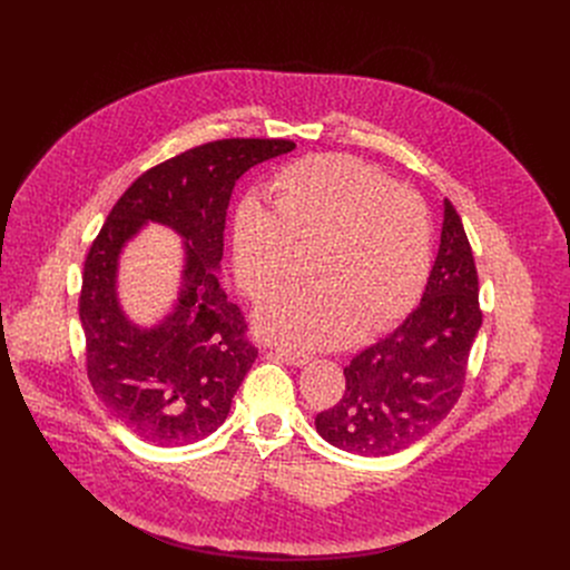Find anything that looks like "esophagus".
<instances>
[{
  "label": "esophagus",
  "mask_w": 570,
  "mask_h": 570,
  "mask_svg": "<svg viewBox=\"0 0 570 570\" xmlns=\"http://www.w3.org/2000/svg\"><path fill=\"white\" fill-rule=\"evenodd\" d=\"M277 356L293 367H302L308 363V356L304 352H295V350H277Z\"/></svg>",
  "instance_id": "1"
}]
</instances>
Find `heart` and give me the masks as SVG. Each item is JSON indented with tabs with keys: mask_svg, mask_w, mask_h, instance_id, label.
<instances>
[{
	"mask_svg": "<svg viewBox=\"0 0 570 570\" xmlns=\"http://www.w3.org/2000/svg\"><path fill=\"white\" fill-rule=\"evenodd\" d=\"M271 205L246 200L234 220L236 279L250 297L275 291L313 250L304 288L268 297L257 332L295 350H330L390 330L420 302L431 271V220L417 194L345 155H313L282 169Z\"/></svg>",
	"mask_w": 570,
	"mask_h": 570,
	"instance_id": "heart-1",
	"label": "heart"
}]
</instances>
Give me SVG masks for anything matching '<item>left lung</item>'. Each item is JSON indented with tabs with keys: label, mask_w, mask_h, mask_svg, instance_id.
<instances>
[{
	"label": "left lung",
	"mask_w": 570,
	"mask_h": 570,
	"mask_svg": "<svg viewBox=\"0 0 570 570\" xmlns=\"http://www.w3.org/2000/svg\"><path fill=\"white\" fill-rule=\"evenodd\" d=\"M482 324L478 273L455 207L444 198L440 250L420 306L345 367V394L315 417L322 440L383 458L413 446L460 399Z\"/></svg>",
	"instance_id": "8db88e82"
}]
</instances>
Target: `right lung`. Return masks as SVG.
<instances>
[{"instance_id":"obj_1","label":"right lung","mask_w":570,"mask_h":570,"mask_svg":"<svg viewBox=\"0 0 570 570\" xmlns=\"http://www.w3.org/2000/svg\"><path fill=\"white\" fill-rule=\"evenodd\" d=\"M286 139H220L189 148L139 176L117 200L83 268L78 315L88 376L106 409L155 446H187L212 435L229 413L257 358L246 317L218 282L227 205L236 180L291 153ZM184 238L179 297L150 328L118 302V262L148 223Z\"/></svg>"}]
</instances>
